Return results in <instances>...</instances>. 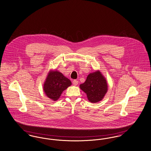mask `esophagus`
<instances>
[{
    "instance_id": "1",
    "label": "esophagus",
    "mask_w": 151,
    "mask_h": 151,
    "mask_svg": "<svg viewBox=\"0 0 151 151\" xmlns=\"http://www.w3.org/2000/svg\"><path fill=\"white\" fill-rule=\"evenodd\" d=\"M72 83H73V84L74 86H77V85L78 84V81L76 80H74L72 81Z\"/></svg>"
}]
</instances>
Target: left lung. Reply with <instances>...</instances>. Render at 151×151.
Returning <instances> with one entry per match:
<instances>
[{"instance_id":"1","label":"left lung","mask_w":151,"mask_h":151,"mask_svg":"<svg viewBox=\"0 0 151 151\" xmlns=\"http://www.w3.org/2000/svg\"><path fill=\"white\" fill-rule=\"evenodd\" d=\"M80 89L86 94L88 100L92 103L102 100L108 91L106 80L100 71L89 73L86 81L80 85Z\"/></svg>"}]
</instances>
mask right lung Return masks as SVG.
<instances>
[{"instance_id": "1", "label": "right lung", "mask_w": 151, "mask_h": 151, "mask_svg": "<svg viewBox=\"0 0 151 151\" xmlns=\"http://www.w3.org/2000/svg\"><path fill=\"white\" fill-rule=\"evenodd\" d=\"M71 84V81L61 72L51 70L43 84V91L47 97L55 101Z\"/></svg>"}]
</instances>
